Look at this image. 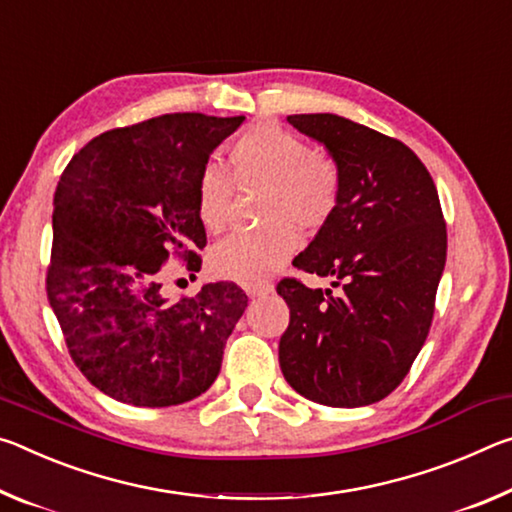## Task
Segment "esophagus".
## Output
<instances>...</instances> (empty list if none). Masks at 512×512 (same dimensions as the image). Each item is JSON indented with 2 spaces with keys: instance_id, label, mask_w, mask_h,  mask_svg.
I'll return each instance as SVG.
<instances>
[{
  "instance_id": "esophagus-1",
  "label": "esophagus",
  "mask_w": 512,
  "mask_h": 512,
  "mask_svg": "<svg viewBox=\"0 0 512 512\" xmlns=\"http://www.w3.org/2000/svg\"><path fill=\"white\" fill-rule=\"evenodd\" d=\"M245 290H247L249 297H261V295H270L274 286H272V283L263 281V283H251V286H247Z\"/></svg>"
}]
</instances>
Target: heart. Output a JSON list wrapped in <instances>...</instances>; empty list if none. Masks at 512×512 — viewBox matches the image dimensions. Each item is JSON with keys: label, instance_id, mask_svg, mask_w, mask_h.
Here are the masks:
<instances>
[{"label": "heart", "instance_id": "obj_1", "mask_svg": "<svg viewBox=\"0 0 512 512\" xmlns=\"http://www.w3.org/2000/svg\"><path fill=\"white\" fill-rule=\"evenodd\" d=\"M229 170L231 177L217 165L201 170L197 215L206 231L220 233L236 204L233 183L240 190H263L258 208L267 224L220 242L211 256L215 274L258 283L281 270L299 249L297 226L317 231L338 211L342 172L326 149L272 124H254L233 140Z\"/></svg>", "mask_w": 512, "mask_h": 512}]
</instances>
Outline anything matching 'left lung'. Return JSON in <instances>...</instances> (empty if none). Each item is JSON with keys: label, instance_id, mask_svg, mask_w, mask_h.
I'll return each instance as SVG.
<instances>
[{"label": "left lung", "instance_id": "1", "mask_svg": "<svg viewBox=\"0 0 512 512\" xmlns=\"http://www.w3.org/2000/svg\"><path fill=\"white\" fill-rule=\"evenodd\" d=\"M338 161V211L292 261L338 292L281 279L290 308L279 365L301 397L370 406L406 379L429 335L447 224L429 170L404 142L333 113L290 115Z\"/></svg>", "mask_w": 512, "mask_h": 512}]
</instances>
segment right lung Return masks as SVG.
I'll use <instances>...</instances> for the list:
<instances>
[{
    "mask_svg": "<svg viewBox=\"0 0 512 512\" xmlns=\"http://www.w3.org/2000/svg\"><path fill=\"white\" fill-rule=\"evenodd\" d=\"M242 120L167 113L111 129L81 147L58 181L49 306L74 365L122 404L177 406L220 374L247 295L220 281L167 299L161 267L174 258L199 272L197 179Z\"/></svg>",
    "mask_w": 512,
    "mask_h": 512,
    "instance_id": "obj_1",
    "label": "right lung"
}]
</instances>
